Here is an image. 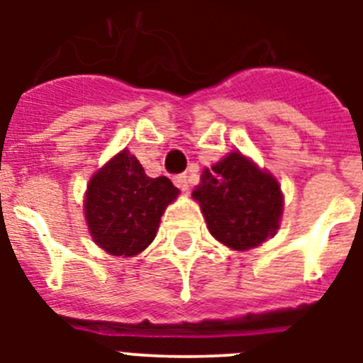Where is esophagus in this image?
I'll return each mask as SVG.
<instances>
[{
  "label": "esophagus",
  "instance_id": "obj_1",
  "mask_svg": "<svg viewBox=\"0 0 363 363\" xmlns=\"http://www.w3.org/2000/svg\"><path fill=\"white\" fill-rule=\"evenodd\" d=\"M174 185L179 189V191H189V178L187 174H178L174 176Z\"/></svg>",
  "mask_w": 363,
  "mask_h": 363
}]
</instances>
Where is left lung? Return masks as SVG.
I'll use <instances>...</instances> for the list:
<instances>
[{
	"instance_id": "left-lung-1",
	"label": "left lung",
	"mask_w": 363,
	"mask_h": 363,
	"mask_svg": "<svg viewBox=\"0 0 363 363\" xmlns=\"http://www.w3.org/2000/svg\"><path fill=\"white\" fill-rule=\"evenodd\" d=\"M192 196L214 238L238 251L274 236L284 207L277 179L240 152L205 169Z\"/></svg>"
}]
</instances>
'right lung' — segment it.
<instances>
[{"label": "right lung", "mask_w": 363, "mask_h": 363, "mask_svg": "<svg viewBox=\"0 0 363 363\" xmlns=\"http://www.w3.org/2000/svg\"><path fill=\"white\" fill-rule=\"evenodd\" d=\"M178 189L167 176L149 178L129 150L92 176L85 216L92 238L114 256H134L154 240L163 211Z\"/></svg>", "instance_id": "right-lung-1"}]
</instances>
